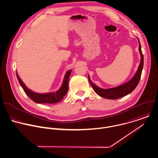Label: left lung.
<instances>
[{
  "instance_id": "obj_1",
  "label": "left lung",
  "mask_w": 158,
  "mask_h": 158,
  "mask_svg": "<svg viewBox=\"0 0 158 158\" xmlns=\"http://www.w3.org/2000/svg\"><path fill=\"white\" fill-rule=\"evenodd\" d=\"M138 42H139V51L141 55V61H140L139 67L138 68V70L135 73V74L134 75V76L132 77V78L127 83L123 84L120 86H118L115 88H109V89H102V88H99L95 84H94L90 80L89 76L88 75L89 82L96 94H98L101 97H102L106 99H116L130 94L135 89L141 78V72L143 67V61H144L143 55L141 52V44L139 40H138Z\"/></svg>"
}]
</instances>
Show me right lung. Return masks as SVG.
Returning <instances> with one entry per match:
<instances>
[{
    "label": "right lung",
    "instance_id": "add662e5",
    "mask_svg": "<svg viewBox=\"0 0 158 158\" xmlns=\"http://www.w3.org/2000/svg\"><path fill=\"white\" fill-rule=\"evenodd\" d=\"M71 72L72 70H70L66 73L65 75V78L63 81V83L58 91L53 93L52 92V93H43V94L35 93L32 91L30 89H28L26 86V85L24 84V83L22 81V80L20 79L17 72H16V73H17V77L19 81V83L20 84L21 86L23 89L25 93L28 95V96L31 100H33L34 102L38 104L40 103L54 104V103H57L60 102L64 98V96L66 95L69 89V77L70 76Z\"/></svg>",
    "mask_w": 158,
    "mask_h": 158
}]
</instances>
